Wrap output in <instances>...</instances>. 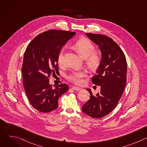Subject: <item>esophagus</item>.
Listing matches in <instances>:
<instances>
[{
    "label": "esophagus",
    "mask_w": 147,
    "mask_h": 147,
    "mask_svg": "<svg viewBox=\"0 0 147 147\" xmlns=\"http://www.w3.org/2000/svg\"><path fill=\"white\" fill-rule=\"evenodd\" d=\"M71 90H75V91H80L81 90V88H78V87H72L71 88Z\"/></svg>",
    "instance_id": "34e87169"
}]
</instances>
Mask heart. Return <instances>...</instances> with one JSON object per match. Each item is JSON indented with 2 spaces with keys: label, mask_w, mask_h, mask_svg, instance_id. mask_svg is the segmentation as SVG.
Returning a JSON list of instances; mask_svg holds the SVG:
<instances>
[{
  "label": "heart",
  "mask_w": 147,
  "mask_h": 147,
  "mask_svg": "<svg viewBox=\"0 0 147 147\" xmlns=\"http://www.w3.org/2000/svg\"><path fill=\"white\" fill-rule=\"evenodd\" d=\"M74 48L78 51L82 56L84 58L87 66L91 69L98 68L102 61L100 54L95 51V47L91 42L87 38H81L76 40L74 44ZM65 48H62L57 55V63L60 66L65 63L64 55ZM86 70H78L73 71L67 76V78L76 84H81L82 82V78L86 76Z\"/></svg>",
  "instance_id": "b5f03b06"
}]
</instances>
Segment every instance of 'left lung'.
<instances>
[{"label":"left lung","instance_id":"1","mask_svg":"<svg viewBox=\"0 0 147 147\" xmlns=\"http://www.w3.org/2000/svg\"><path fill=\"white\" fill-rule=\"evenodd\" d=\"M99 48L102 61L92 82L100 86V92L94 95L90 89V99L83 105L82 111L93 118L108 115L116 107L126 84L127 61L125 55L115 42L106 35L86 33Z\"/></svg>","mask_w":147,"mask_h":147}]
</instances>
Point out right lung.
<instances>
[{"mask_svg":"<svg viewBox=\"0 0 147 147\" xmlns=\"http://www.w3.org/2000/svg\"><path fill=\"white\" fill-rule=\"evenodd\" d=\"M75 32L51 30L37 35L28 45L22 66L23 87L31 105L46 113L58 107L59 97L69 90L66 84L52 88L49 78L59 73L57 55Z\"/></svg>","mask_w":147,"mask_h":147,"instance_id":"1","label":"right lung"}]
</instances>
